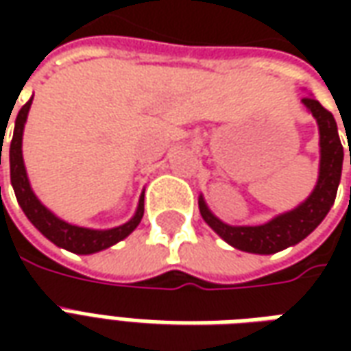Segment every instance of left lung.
<instances>
[{
  "instance_id": "8db88e82",
  "label": "left lung",
  "mask_w": 351,
  "mask_h": 351,
  "mask_svg": "<svg viewBox=\"0 0 351 351\" xmlns=\"http://www.w3.org/2000/svg\"><path fill=\"white\" fill-rule=\"evenodd\" d=\"M302 105L310 114L316 118L317 131H319V173L317 182L308 197L287 213L274 216L272 220L261 226H229L220 218H216L213 210L205 203V197H199V210L203 220L214 229V233L231 244L237 250L248 254H276L286 250L289 246L299 244L302 239L314 231L324 221L327 213L331 210L337 190H339L340 175H342V160L344 150L339 137V128L335 116L319 105L312 95L302 97ZM351 165V152H350Z\"/></svg>"
}]
</instances>
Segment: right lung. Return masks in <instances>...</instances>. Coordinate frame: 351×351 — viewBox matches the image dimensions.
Wrapping results in <instances>:
<instances>
[{"instance_id": "right-lung-1", "label": "right lung", "mask_w": 351, "mask_h": 351, "mask_svg": "<svg viewBox=\"0 0 351 351\" xmlns=\"http://www.w3.org/2000/svg\"><path fill=\"white\" fill-rule=\"evenodd\" d=\"M32 101H34V97H29L26 105L19 110L16 120H14L11 146H9L11 184L20 208L24 210L27 220L32 221L35 228L39 229L43 235L49 239L50 243H54L60 248H64V250L79 254V256H88V254L107 250V248L123 241L125 237L131 235L137 229V226L143 220V214H145V191L138 197L137 210L131 216V220H128L122 226H118V228H80V226H73L69 221L62 220L60 216H56V214L50 210L49 206L43 205L41 199L37 197L35 191L32 190V184H29V178H27L26 173V165H24V158H22V137H24V125H26L27 112H29V107H32Z\"/></svg>"}]
</instances>
